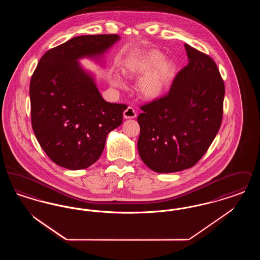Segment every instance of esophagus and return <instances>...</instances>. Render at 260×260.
Segmentation results:
<instances>
[{
  "mask_svg": "<svg viewBox=\"0 0 260 260\" xmlns=\"http://www.w3.org/2000/svg\"><path fill=\"white\" fill-rule=\"evenodd\" d=\"M136 117V112L134 107L128 106L124 111V119H134Z\"/></svg>",
  "mask_w": 260,
  "mask_h": 260,
  "instance_id": "1",
  "label": "esophagus"
}]
</instances>
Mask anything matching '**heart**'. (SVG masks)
Returning a JSON list of instances; mask_svg holds the SVG:
<instances>
[{
  "mask_svg": "<svg viewBox=\"0 0 260 260\" xmlns=\"http://www.w3.org/2000/svg\"><path fill=\"white\" fill-rule=\"evenodd\" d=\"M123 72L126 77L142 76L137 84V92L142 99L154 100L172 87L177 74L176 63L165 58L159 50H150L124 64ZM111 83L122 86L119 76H113Z\"/></svg>",
  "mask_w": 260,
  "mask_h": 260,
  "instance_id": "heart-1",
  "label": "heart"
}]
</instances>
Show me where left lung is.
<instances>
[{
  "instance_id": "1",
  "label": "left lung",
  "mask_w": 260,
  "mask_h": 260,
  "mask_svg": "<svg viewBox=\"0 0 260 260\" xmlns=\"http://www.w3.org/2000/svg\"><path fill=\"white\" fill-rule=\"evenodd\" d=\"M189 62L169 93L142 105L137 122L139 156L156 173L181 172L208 151L222 122L225 87L208 54L185 44Z\"/></svg>"
}]
</instances>
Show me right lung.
I'll use <instances>...</instances> for the list:
<instances>
[{"mask_svg": "<svg viewBox=\"0 0 260 260\" xmlns=\"http://www.w3.org/2000/svg\"><path fill=\"white\" fill-rule=\"evenodd\" d=\"M119 40L116 34L72 38L48 50L32 75V127L41 147L62 168L94 164L108 134L123 123L127 106L102 99L93 77L78 62L102 55Z\"/></svg>", "mask_w": 260, "mask_h": 260, "instance_id": "add662e5", "label": "right lung"}]
</instances>
